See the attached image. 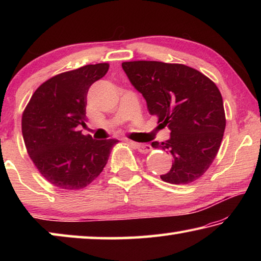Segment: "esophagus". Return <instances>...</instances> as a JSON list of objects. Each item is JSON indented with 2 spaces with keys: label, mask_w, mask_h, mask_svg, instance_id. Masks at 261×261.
Returning a JSON list of instances; mask_svg holds the SVG:
<instances>
[{
  "label": "esophagus",
  "mask_w": 261,
  "mask_h": 261,
  "mask_svg": "<svg viewBox=\"0 0 261 261\" xmlns=\"http://www.w3.org/2000/svg\"><path fill=\"white\" fill-rule=\"evenodd\" d=\"M130 143L134 145V146L138 149L140 153H148L152 151V146L149 144H139V143H135V141H130Z\"/></svg>",
  "instance_id": "esophagus-1"
}]
</instances>
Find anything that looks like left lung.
<instances>
[{"mask_svg": "<svg viewBox=\"0 0 261 261\" xmlns=\"http://www.w3.org/2000/svg\"><path fill=\"white\" fill-rule=\"evenodd\" d=\"M127 78L147 102L148 112L168 126L170 138L152 146L171 154L174 163L162 180L189 184L205 174L219 152L226 129L222 95L208 77L178 63L123 62Z\"/></svg>", "mask_w": 261, "mask_h": 261, "instance_id": "8db88e82", "label": "left lung"}]
</instances>
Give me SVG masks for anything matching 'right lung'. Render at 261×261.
<instances>
[{
	"label": "right lung",
	"instance_id": "add662e5",
	"mask_svg": "<svg viewBox=\"0 0 261 261\" xmlns=\"http://www.w3.org/2000/svg\"><path fill=\"white\" fill-rule=\"evenodd\" d=\"M108 63L88 64L48 79L34 92L21 117L26 149L40 174L64 190H81L107 165L116 139L94 140L85 125L86 95L107 73Z\"/></svg>",
	"mask_w": 261,
	"mask_h": 261
}]
</instances>
